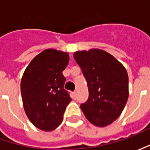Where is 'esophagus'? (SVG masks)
Returning <instances> with one entry per match:
<instances>
[{"mask_svg": "<svg viewBox=\"0 0 150 150\" xmlns=\"http://www.w3.org/2000/svg\"><path fill=\"white\" fill-rule=\"evenodd\" d=\"M72 95H73V98H76V97H77V92L74 91V92L72 93Z\"/></svg>", "mask_w": 150, "mask_h": 150, "instance_id": "esophagus-1", "label": "esophagus"}]
</instances>
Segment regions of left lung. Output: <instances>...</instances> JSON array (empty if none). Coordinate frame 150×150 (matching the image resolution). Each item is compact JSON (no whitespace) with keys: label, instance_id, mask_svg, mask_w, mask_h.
<instances>
[{"label":"left lung","instance_id":"left-lung-1","mask_svg":"<svg viewBox=\"0 0 150 150\" xmlns=\"http://www.w3.org/2000/svg\"><path fill=\"white\" fill-rule=\"evenodd\" d=\"M73 57L86 78L89 96L81 109L90 123L105 127L123 112L129 98V77L113 56L101 49L78 51Z\"/></svg>","mask_w":150,"mask_h":150}]
</instances>
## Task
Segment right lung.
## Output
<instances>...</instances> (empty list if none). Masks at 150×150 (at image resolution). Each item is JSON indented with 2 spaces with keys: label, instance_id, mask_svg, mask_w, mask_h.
Wrapping results in <instances>:
<instances>
[{
  "label": "right lung",
  "instance_id": "add662e5",
  "mask_svg": "<svg viewBox=\"0 0 150 150\" xmlns=\"http://www.w3.org/2000/svg\"><path fill=\"white\" fill-rule=\"evenodd\" d=\"M69 62L67 52L47 49L37 55L21 81V92L27 118L39 129L52 131L63 119L67 105L72 101L64 89L62 71Z\"/></svg>",
  "mask_w": 150,
  "mask_h": 150
}]
</instances>
